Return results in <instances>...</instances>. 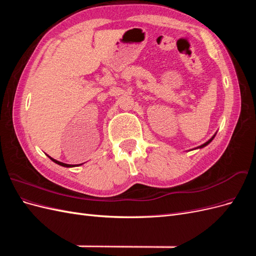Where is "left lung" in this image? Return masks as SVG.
Wrapping results in <instances>:
<instances>
[{"instance_id": "8db88e82", "label": "left lung", "mask_w": 256, "mask_h": 256, "mask_svg": "<svg viewBox=\"0 0 256 256\" xmlns=\"http://www.w3.org/2000/svg\"><path fill=\"white\" fill-rule=\"evenodd\" d=\"M214 136H216V134H214V136H212V138H209V140H208V141H207V142H206V143H204V144H202V145H200V146H198V147H196V148H203V147H205V146H207V145H208V144H209V143H210V142H212V140H214Z\"/></svg>"}]
</instances>
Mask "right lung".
<instances>
[{
    "mask_svg": "<svg viewBox=\"0 0 256 256\" xmlns=\"http://www.w3.org/2000/svg\"><path fill=\"white\" fill-rule=\"evenodd\" d=\"M47 156L54 162V164H58V166H64V168H74V166H81V164H64V162H60V161H58V160H56V159H53L52 157H50L49 154H47Z\"/></svg>",
    "mask_w": 256,
    "mask_h": 256,
    "instance_id": "1",
    "label": "right lung"
}]
</instances>
